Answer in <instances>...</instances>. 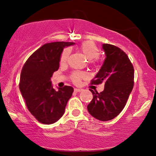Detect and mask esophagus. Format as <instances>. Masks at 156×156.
<instances>
[{
  "instance_id": "obj_1",
  "label": "esophagus",
  "mask_w": 156,
  "mask_h": 156,
  "mask_svg": "<svg viewBox=\"0 0 156 156\" xmlns=\"http://www.w3.org/2000/svg\"><path fill=\"white\" fill-rule=\"evenodd\" d=\"M74 91H75L76 92H82L83 90L79 89V88H74Z\"/></svg>"
}]
</instances>
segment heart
<instances>
[{
  "instance_id": "b5f03b06",
  "label": "heart",
  "mask_w": 156,
  "mask_h": 156,
  "mask_svg": "<svg viewBox=\"0 0 156 156\" xmlns=\"http://www.w3.org/2000/svg\"><path fill=\"white\" fill-rule=\"evenodd\" d=\"M80 50L88 61H92V60L96 59L99 56V49L92 41H85L83 43L80 47ZM69 55H70V50L69 48L65 49L61 55L60 62L62 64L66 63L69 57ZM85 74L83 73L75 72L71 76L72 81L74 83H78L80 81V79L85 78Z\"/></svg>"
}]
</instances>
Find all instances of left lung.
<instances>
[{
	"label": "left lung",
	"instance_id": "1",
	"mask_svg": "<svg viewBox=\"0 0 156 156\" xmlns=\"http://www.w3.org/2000/svg\"><path fill=\"white\" fill-rule=\"evenodd\" d=\"M105 59L92 84L104 83V91L90 90L93 99L87 111L101 121L115 118L124 108L134 86V68L127 55L116 46L102 45Z\"/></svg>",
	"mask_w": 156,
	"mask_h": 156
}]
</instances>
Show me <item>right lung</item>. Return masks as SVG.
Returning <instances> with one entry per match:
<instances>
[{
	"instance_id": "obj_1",
	"label": "right lung",
	"mask_w": 156,
	"mask_h": 156,
	"mask_svg": "<svg viewBox=\"0 0 156 156\" xmlns=\"http://www.w3.org/2000/svg\"><path fill=\"white\" fill-rule=\"evenodd\" d=\"M70 42L46 43L30 56L23 66L20 90L29 111L39 122L50 125L59 120L73 92L71 86L53 88L51 77L59 67L64 48Z\"/></svg>"
}]
</instances>
